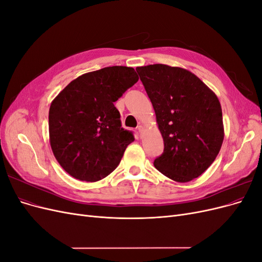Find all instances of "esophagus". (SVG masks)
<instances>
[{
  "mask_svg": "<svg viewBox=\"0 0 262 262\" xmlns=\"http://www.w3.org/2000/svg\"><path fill=\"white\" fill-rule=\"evenodd\" d=\"M138 130H139L140 136H141V134L143 133V131H144V128H143V126H142V125H139V126H138Z\"/></svg>",
  "mask_w": 262,
  "mask_h": 262,
  "instance_id": "34e87169",
  "label": "esophagus"
}]
</instances>
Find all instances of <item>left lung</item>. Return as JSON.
I'll use <instances>...</instances> for the list:
<instances>
[{
	"instance_id": "8db88e82",
	"label": "left lung",
	"mask_w": 262,
	"mask_h": 262,
	"mask_svg": "<svg viewBox=\"0 0 262 262\" xmlns=\"http://www.w3.org/2000/svg\"><path fill=\"white\" fill-rule=\"evenodd\" d=\"M137 72L164 140L155 168L177 182L198 178L215 160L224 140L217 96L186 69L150 64Z\"/></svg>"
}]
</instances>
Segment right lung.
Returning a JSON list of instances; mask_svg holds the SVG:
<instances>
[{
  "label": "right lung",
  "mask_w": 262,
  "mask_h": 262,
  "mask_svg": "<svg viewBox=\"0 0 262 262\" xmlns=\"http://www.w3.org/2000/svg\"><path fill=\"white\" fill-rule=\"evenodd\" d=\"M138 81L133 68L108 67L78 76L52 100L50 145L69 175L95 182L117 168L134 137L114 102Z\"/></svg>",
  "instance_id": "1"
}]
</instances>
